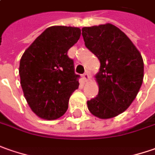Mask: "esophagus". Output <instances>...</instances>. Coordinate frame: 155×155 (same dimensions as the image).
I'll return each mask as SVG.
<instances>
[{
  "instance_id": "1",
  "label": "esophagus",
  "mask_w": 155,
  "mask_h": 155,
  "mask_svg": "<svg viewBox=\"0 0 155 155\" xmlns=\"http://www.w3.org/2000/svg\"><path fill=\"white\" fill-rule=\"evenodd\" d=\"M82 79L85 82L90 81V75H89V74H88V73H85L84 74H82Z\"/></svg>"
}]
</instances>
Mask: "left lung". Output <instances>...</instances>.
Here are the masks:
<instances>
[{
    "label": "left lung",
    "instance_id": "1",
    "mask_svg": "<svg viewBox=\"0 0 155 155\" xmlns=\"http://www.w3.org/2000/svg\"><path fill=\"white\" fill-rule=\"evenodd\" d=\"M81 31L86 47L100 61L95 75L99 94L87 101V108L99 118H112L128 109L136 98L144 76L142 57L114 25L83 27Z\"/></svg>",
    "mask_w": 155,
    "mask_h": 155
}]
</instances>
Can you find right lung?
<instances>
[{
  "label": "right lung",
  "mask_w": 155,
  "mask_h": 155,
  "mask_svg": "<svg viewBox=\"0 0 155 155\" xmlns=\"http://www.w3.org/2000/svg\"><path fill=\"white\" fill-rule=\"evenodd\" d=\"M81 29L54 25L39 35L19 61L20 85L30 108L40 118L55 120L67 111L79 87L74 61L68 51L77 43Z\"/></svg>",
  "instance_id": "right-lung-1"
}]
</instances>
